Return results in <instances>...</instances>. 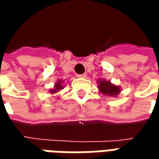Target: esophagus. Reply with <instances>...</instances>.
<instances>
[{
    "instance_id": "1",
    "label": "esophagus",
    "mask_w": 159,
    "mask_h": 159,
    "mask_svg": "<svg viewBox=\"0 0 159 159\" xmlns=\"http://www.w3.org/2000/svg\"><path fill=\"white\" fill-rule=\"evenodd\" d=\"M77 77L78 78H85L87 76V74H81V75H77Z\"/></svg>"
}]
</instances>
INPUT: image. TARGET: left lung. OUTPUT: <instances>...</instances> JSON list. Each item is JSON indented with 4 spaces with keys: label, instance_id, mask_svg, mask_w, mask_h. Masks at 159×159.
<instances>
[{
    "label": "left lung",
    "instance_id": "1",
    "mask_svg": "<svg viewBox=\"0 0 159 159\" xmlns=\"http://www.w3.org/2000/svg\"><path fill=\"white\" fill-rule=\"evenodd\" d=\"M97 84H98L99 91L104 95L117 97V94L121 91V88L119 86L114 85V84L111 83L110 81H107L105 79L98 80Z\"/></svg>",
    "mask_w": 159,
    "mask_h": 159
}]
</instances>
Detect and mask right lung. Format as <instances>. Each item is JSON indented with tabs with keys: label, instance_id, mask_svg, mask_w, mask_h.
Masks as SVG:
<instances>
[{
	"label": "right lung",
	"instance_id": "1",
	"mask_svg": "<svg viewBox=\"0 0 159 159\" xmlns=\"http://www.w3.org/2000/svg\"><path fill=\"white\" fill-rule=\"evenodd\" d=\"M63 83H64V81H63V80H58V81L55 83V84H54V88H53L52 89L49 90L50 93H57V92H59V90H62L63 89H64Z\"/></svg>",
	"mask_w": 159,
	"mask_h": 159
}]
</instances>
